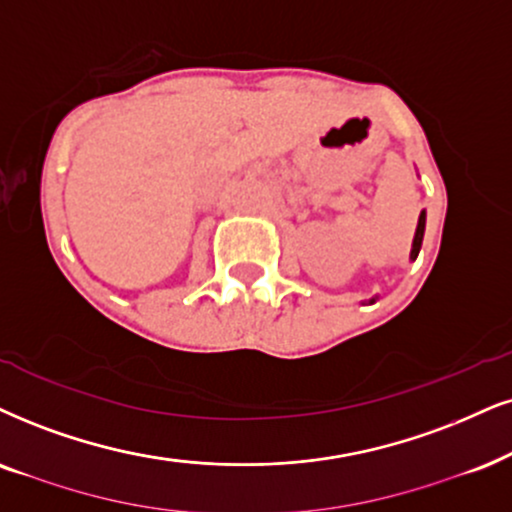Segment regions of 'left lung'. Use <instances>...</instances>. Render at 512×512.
Returning a JSON list of instances; mask_svg holds the SVG:
<instances>
[{
	"label": "left lung",
	"instance_id": "obj_1",
	"mask_svg": "<svg viewBox=\"0 0 512 512\" xmlns=\"http://www.w3.org/2000/svg\"><path fill=\"white\" fill-rule=\"evenodd\" d=\"M423 234H425V210L420 212L418 217V226H416V236H413V245H411V260H416L418 252H420V245H423ZM375 302V297L371 300V304Z\"/></svg>",
	"mask_w": 512,
	"mask_h": 512
}]
</instances>
